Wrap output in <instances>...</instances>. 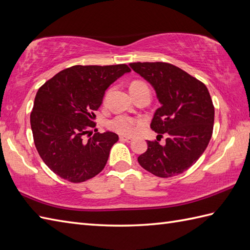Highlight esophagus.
<instances>
[{"label":"esophagus","instance_id":"1","mask_svg":"<svg viewBox=\"0 0 250 250\" xmlns=\"http://www.w3.org/2000/svg\"><path fill=\"white\" fill-rule=\"evenodd\" d=\"M121 141H126V142H132V138L130 137H126V136H121L120 137Z\"/></svg>","mask_w":250,"mask_h":250}]
</instances>
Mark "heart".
<instances>
[{"instance_id":"b5f03b06","label":"heart","mask_w":250,"mask_h":250,"mask_svg":"<svg viewBox=\"0 0 250 250\" xmlns=\"http://www.w3.org/2000/svg\"><path fill=\"white\" fill-rule=\"evenodd\" d=\"M129 89H130L131 94H133L142 89H148V87L146 86V83L142 81H133L130 83ZM107 96L108 94L106 95L105 100L107 99ZM138 124H139V121L136 119L127 117V115H118V117H115L112 120L109 121L108 127L111 130L121 133V135L132 136L137 130Z\"/></svg>"}]
</instances>
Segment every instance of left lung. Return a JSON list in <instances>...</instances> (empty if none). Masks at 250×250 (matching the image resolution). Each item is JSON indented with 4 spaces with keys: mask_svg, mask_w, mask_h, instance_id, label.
Returning <instances> with one entry per match:
<instances>
[{
    "mask_svg": "<svg viewBox=\"0 0 250 250\" xmlns=\"http://www.w3.org/2000/svg\"><path fill=\"white\" fill-rule=\"evenodd\" d=\"M130 68L154 87L161 103L150 128L159 133L138 157L143 168L158 177L179 175L192 167L209 144L214 106L206 84L167 62H132ZM163 133L164 145L159 143Z\"/></svg>",
    "mask_w": 250,
    "mask_h": 250,
    "instance_id": "8db88e82",
    "label": "left lung"
}]
</instances>
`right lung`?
Masks as SVG:
<instances>
[{"instance_id":"obj_1","label":"right lung","mask_w":250,"mask_h":250,"mask_svg":"<svg viewBox=\"0 0 250 250\" xmlns=\"http://www.w3.org/2000/svg\"><path fill=\"white\" fill-rule=\"evenodd\" d=\"M129 71L127 64L73 65L39 88L30 113L34 143L41 159L59 177L79 184L105 167L119 137L111 131L92 135L94 112L107 88Z\"/></svg>"}]
</instances>
